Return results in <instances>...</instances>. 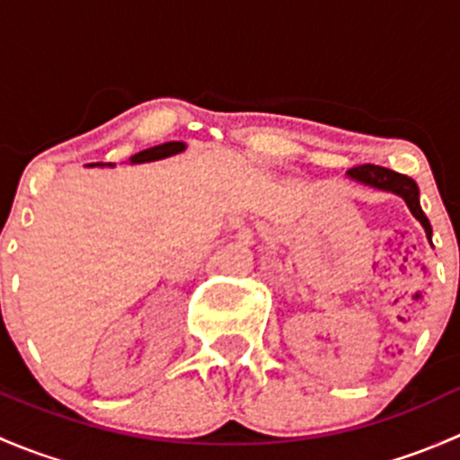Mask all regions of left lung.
<instances>
[{
	"instance_id": "1",
	"label": "left lung",
	"mask_w": 460,
	"mask_h": 460,
	"mask_svg": "<svg viewBox=\"0 0 460 460\" xmlns=\"http://www.w3.org/2000/svg\"><path fill=\"white\" fill-rule=\"evenodd\" d=\"M347 178L354 180V182L365 184V187L378 189V191H387L394 193V196L402 198L407 204V208L411 211V216L420 222V226L425 229V235H428L429 244H431V225L428 220V216L420 208V193H419V184L414 182L407 175L396 173L392 169H385V166H376V164H363V166H354V169L347 171Z\"/></svg>"
}]
</instances>
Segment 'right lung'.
<instances>
[{
  "label": "right lung",
  "instance_id": "obj_1",
  "mask_svg": "<svg viewBox=\"0 0 460 460\" xmlns=\"http://www.w3.org/2000/svg\"><path fill=\"white\" fill-rule=\"evenodd\" d=\"M184 148H187V144L184 142H164V144H157V146H151V148H144V151L136 153V155L128 157V164H144V162H155V160H164V157H171V155H178V153H182ZM86 166H109V169H113V162H93V164H86Z\"/></svg>",
  "mask_w": 460,
  "mask_h": 460
}]
</instances>
